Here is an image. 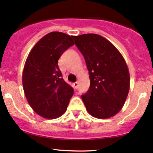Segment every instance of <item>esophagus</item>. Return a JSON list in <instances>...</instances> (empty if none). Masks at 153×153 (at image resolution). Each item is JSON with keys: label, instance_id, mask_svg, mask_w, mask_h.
Wrapping results in <instances>:
<instances>
[{"label": "esophagus", "instance_id": "1", "mask_svg": "<svg viewBox=\"0 0 153 153\" xmlns=\"http://www.w3.org/2000/svg\"><path fill=\"white\" fill-rule=\"evenodd\" d=\"M73 86H74V88H75V89H77V88H78V82H75V83H73Z\"/></svg>", "mask_w": 153, "mask_h": 153}]
</instances>
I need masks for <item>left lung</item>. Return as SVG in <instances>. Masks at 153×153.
<instances>
[{"mask_svg": "<svg viewBox=\"0 0 153 153\" xmlns=\"http://www.w3.org/2000/svg\"><path fill=\"white\" fill-rule=\"evenodd\" d=\"M85 59L90 87L81 96L85 108L97 118L114 116L123 107L130 88L125 59L113 44L97 34L73 36Z\"/></svg>", "mask_w": 153, "mask_h": 153, "instance_id": "8db88e82", "label": "left lung"}]
</instances>
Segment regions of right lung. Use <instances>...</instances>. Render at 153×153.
I'll return each mask as SVG.
<instances>
[{"mask_svg": "<svg viewBox=\"0 0 153 153\" xmlns=\"http://www.w3.org/2000/svg\"><path fill=\"white\" fill-rule=\"evenodd\" d=\"M73 45V36L51 32L38 41L25 62V97L32 109L44 118L62 116L73 95V88L64 80L58 66L62 54Z\"/></svg>", "mask_w": 153, "mask_h": 153, "instance_id": "1", "label": "right lung"}]
</instances>
